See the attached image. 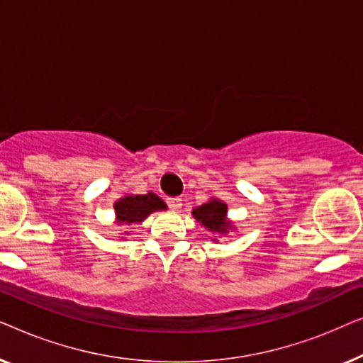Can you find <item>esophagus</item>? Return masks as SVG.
<instances>
[{
	"label": "esophagus",
	"instance_id": "1",
	"mask_svg": "<svg viewBox=\"0 0 363 363\" xmlns=\"http://www.w3.org/2000/svg\"><path fill=\"white\" fill-rule=\"evenodd\" d=\"M167 203H168V206L172 208V210H180V208H182V198H178V196L168 198Z\"/></svg>",
	"mask_w": 363,
	"mask_h": 363
}]
</instances>
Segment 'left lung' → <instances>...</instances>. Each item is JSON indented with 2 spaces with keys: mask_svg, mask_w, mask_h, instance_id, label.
I'll return each mask as SVG.
<instances>
[{
  "mask_svg": "<svg viewBox=\"0 0 363 363\" xmlns=\"http://www.w3.org/2000/svg\"><path fill=\"white\" fill-rule=\"evenodd\" d=\"M226 210L228 208L225 203L211 200L193 210V216L210 231H216L223 235V233H228V230H230V223L226 221Z\"/></svg>",
  "mask_w": 363,
  "mask_h": 363,
  "instance_id": "1",
  "label": "left lung"
}]
</instances>
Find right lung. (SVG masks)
Returning <instances> with one entry per match:
<instances>
[{
  "label": "right lung",
  "mask_w": 363,
  "mask_h": 363,
  "mask_svg": "<svg viewBox=\"0 0 363 363\" xmlns=\"http://www.w3.org/2000/svg\"><path fill=\"white\" fill-rule=\"evenodd\" d=\"M116 216L117 221L122 225H132V223H140L153 211L165 210V203L153 193L147 195H135L121 198L116 205Z\"/></svg>",
  "instance_id": "right-lung-1"
}]
</instances>
